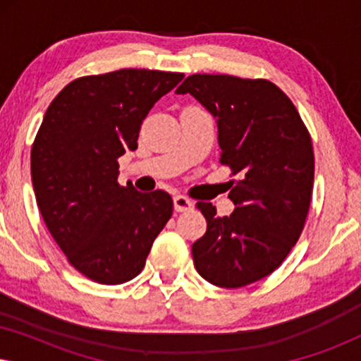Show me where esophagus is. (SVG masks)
<instances>
[{
  "mask_svg": "<svg viewBox=\"0 0 361 361\" xmlns=\"http://www.w3.org/2000/svg\"><path fill=\"white\" fill-rule=\"evenodd\" d=\"M194 204H192V200L187 199L184 195H176L174 197V210L176 212H187L190 210Z\"/></svg>",
  "mask_w": 361,
  "mask_h": 361,
  "instance_id": "34e87169",
  "label": "esophagus"
}]
</instances>
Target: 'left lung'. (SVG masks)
<instances>
[{"label": "left lung", "mask_w": 361, "mask_h": 361, "mask_svg": "<svg viewBox=\"0 0 361 361\" xmlns=\"http://www.w3.org/2000/svg\"><path fill=\"white\" fill-rule=\"evenodd\" d=\"M176 93H190L216 118L220 162L240 176L230 180V216L197 202L207 231L192 245L195 269L219 288H243L278 269L302 233L312 140L289 97L264 78L194 73Z\"/></svg>", "instance_id": "1"}]
</instances>
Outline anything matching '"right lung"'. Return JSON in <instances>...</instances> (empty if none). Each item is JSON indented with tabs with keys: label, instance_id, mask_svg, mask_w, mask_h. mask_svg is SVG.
Instances as JSON below:
<instances>
[{
	"label": "right lung",
	"instance_id": "right-lung-1",
	"mask_svg": "<svg viewBox=\"0 0 361 361\" xmlns=\"http://www.w3.org/2000/svg\"><path fill=\"white\" fill-rule=\"evenodd\" d=\"M184 78L121 68L75 78L49 105L31 149L36 202L68 263L100 284L141 273L172 215L164 190L118 182V157L137 147L142 120Z\"/></svg>",
	"mask_w": 361,
	"mask_h": 361
}]
</instances>
